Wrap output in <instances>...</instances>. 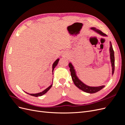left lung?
Returning <instances> with one entry per match:
<instances>
[{"label":"left lung","instance_id":"8db88e82","mask_svg":"<svg viewBox=\"0 0 125 125\" xmlns=\"http://www.w3.org/2000/svg\"><path fill=\"white\" fill-rule=\"evenodd\" d=\"M91 29L93 30L97 33L99 34L100 35L106 37L107 35L102 32L100 30H98L95 28H91ZM109 54H110V59H111V63L112 68V75H113L114 73L115 70V57H114V52L113 50L112 45L111 42H109ZM69 67L70 68V71L71 73V75L72 78V80H73V82L75 85L79 89H80L83 91H84L86 93H94L98 91H99L105 87V85H102L99 86H91L87 85L85 83H84L82 81H81L79 79L77 75V72L75 71L74 67L73 66V63L71 62L69 63Z\"/></svg>","mask_w":125,"mask_h":125}]
</instances>
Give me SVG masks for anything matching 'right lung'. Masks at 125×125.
Instances as JSON below:
<instances>
[{"label":"right lung","mask_w":125,"mask_h":125,"mask_svg":"<svg viewBox=\"0 0 125 125\" xmlns=\"http://www.w3.org/2000/svg\"><path fill=\"white\" fill-rule=\"evenodd\" d=\"M59 60V58H58L57 59H56V60H55V62L53 63V64H52V73H53V71H54V68L56 67V66L57 65V64H58V63ZM52 83L50 86H48L47 88H46V89L44 90L43 91L41 92H40V93H35V94H30V93L26 92H25V91H24V92H25V93H27V94H29V95L33 96H35V97L41 96H42L43 95H44V94H45V93H46L51 88V87L52 86Z\"/></svg>","instance_id":"add662e5"}]
</instances>
